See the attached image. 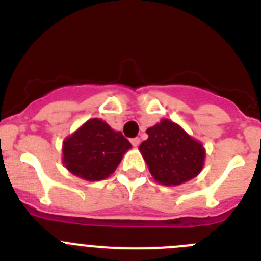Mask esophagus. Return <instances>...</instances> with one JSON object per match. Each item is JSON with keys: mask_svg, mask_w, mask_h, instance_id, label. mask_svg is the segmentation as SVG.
<instances>
[{"mask_svg": "<svg viewBox=\"0 0 261 261\" xmlns=\"http://www.w3.org/2000/svg\"><path fill=\"white\" fill-rule=\"evenodd\" d=\"M130 142H132L133 146L137 147L138 145H140V142H141V140H140V138H138V137H136V138H132V140H130Z\"/></svg>", "mask_w": 261, "mask_h": 261, "instance_id": "34e87169", "label": "esophagus"}]
</instances>
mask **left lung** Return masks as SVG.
I'll return each mask as SVG.
<instances>
[{
	"label": "left lung",
	"mask_w": 261,
	"mask_h": 261,
	"mask_svg": "<svg viewBox=\"0 0 261 261\" xmlns=\"http://www.w3.org/2000/svg\"><path fill=\"white\" fill-rule=\"evenodd\" d=\"M146 133L149 138L138 149L158 183L179 186L200 174L205 149L180 125L163 119L147 129Z\"/></svg>",
	"instance_id": "1"
}]
</instances>
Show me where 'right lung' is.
I'll return each instance as SVG.
<instances>
[{
	"mask_svg": "<svg viewBox=\"0 0 261 261\" xmlns=\"http://www.w3.org/2000/svg\"><path fill=\"white\" fill-rule=\"evenodd\" d=\"M132 147L121 132L106 121L90 119L62 144V163L71 174L98 181L114 174L121 158Z\"/></svg>",
	"mask_w": 261,
	"mask_h": 261,
	"instance_id": "1",
	"label": "right lung"
}]
</instances>
